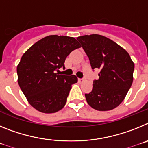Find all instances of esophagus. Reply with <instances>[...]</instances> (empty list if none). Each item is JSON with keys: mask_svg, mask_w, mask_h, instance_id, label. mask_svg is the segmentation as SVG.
I'll return each mask as SVG.
<instances>
[{"mask_svg": "<svg viewBox=\"0 0 148 148\" xmlns=\"http://www.w3.org/2000/svg\"><path fill=\"white\" fill-rule=\"evenodd\" d=\"M84 79H85V78H84H84H78V82H82L84 81Z\"/></svg>", "mask_w": 148, "mask_h": 148, "instance_id": "1", "label": "esophagus"}]
</instances>
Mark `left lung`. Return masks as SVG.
<instances>
[{"label":"left lung","instance_id":"left-lung-1","mask_svg":"<svg viewBox=\"0 0 148 148\" xmlns=\"http://www.w3.org/2000/svg\"><path fill=\"white\" fill-rule=\"evenodd\" d=\"M88 56L92 70L99 69V78L85 94L89 105L99 111L110 110L123 101L133 83L134 64L121 47L102 35L77 38Z\"/></svg>","mask_w":148,"mask_h":148}]
</instances>
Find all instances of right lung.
<instances>
[{"instance_id": "right-lung-1", "label": "right lung", "mask_w": 148, "mask_h": 148, "mask_svg": "<svg viewBox=\"0 0 148 148\" xmlns=\"http://www.w3.org/2000/svg\"><path fill=\"white\" fill-rule=\"evenodd\" d=\"M81 47L73 37L49 35L27 50L17 66L18 82L31 105L37 110L53 113L64 107L75 75H59L61 67L74 49Z\"/></svg>"}]
</instances>
